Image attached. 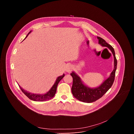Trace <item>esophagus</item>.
Segmentation results:
<instances>
[{
    "label": "esophagus",
    "mask_w": 134,
    "mask_h": 134,
    "mask_svg": "<svg viewBox=\"0 0 134 134\" xmlns=\"http://www.w3.org/2000/svg\"><path fill=\"white\" fill-rule=\"evenodd\" d=\"M72 70V67L70 65H68L66 67V71L67 72H70Z\"/></svg>",
    "instance_id": "34e87169"
}]
</instances>
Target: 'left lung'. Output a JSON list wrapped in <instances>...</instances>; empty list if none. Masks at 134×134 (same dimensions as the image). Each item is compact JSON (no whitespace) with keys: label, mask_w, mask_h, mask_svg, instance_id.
I'll return each instance as SVG.
<instances>
[{"label":"left lung","mask_w":134,"mask_h":134,"mask_svg":"<svg viewBox=\"0 0 134 134\" xmlns=\"http://www.w3.org/2000/svg\"><path fill=\"white\" fill-rule=\"evenodd\" d=\"M99 43L102 46L108 47L112 52L114 57V69L111 73L110 77L107 79L99 87L91 88L84 85L82 82L80 77L75 72L70 74L72 77V85L71 92L74 97L78 100L85 103H92L96 101L110 88L112 86L115 77L116 70L117 69V60L115 55V52L113 47L109 44L102 38L98 36Z\"/></svg>","instance_id":"obj_1"}]
</instances>
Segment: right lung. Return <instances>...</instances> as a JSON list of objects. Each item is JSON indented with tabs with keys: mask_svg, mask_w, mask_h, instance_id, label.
<instances>
[{
	"mask_svg": "<svg viewBox=\"0 0 134 134\" xmlns=\"http://www.w3.org/2000/svg\"><path fill=\"white\" fill-rule=\"evenodd\" d=\"M30 32H31V31L26 35V37L28 36ZM64 76H65V75L63 74V75L60 76H59V77L57 78L55 83L54 84L53 86L51 87V88L50 90V91L48 92H47L46 94H43H43L42 95L35 94H33V93H29V92H27L25 90H24V89L22 88V87L20 86H19V87H20V88H21L22 92L30 100L34 101H46V100H50L54 97V95H55V94L56 93L57 86H58V84L59 82H60V81L64 77Z\"/></svg>",
	"mask_w": 134,
	"mask_h": 134,
	"instance_id": "right-lung-1",
	"label": "right lung"
}]
</instances>
